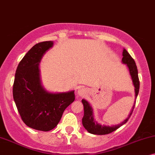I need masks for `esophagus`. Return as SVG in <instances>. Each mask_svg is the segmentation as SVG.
<instances>
[{
    "mask_svg": "<svg viewBox=\"0 0 155 155\" xmlns=\"http://www.w3.org/2000/svg\"><path fill=\"white\" fill-rule=\"evenodd\" d=\"M86 91L83 88H79V91H78V94H79V96H84V95L86 94Z\"/></svg>",
    "mask_w": 155,
    "mask_h": 155,
    "instance_id": "obj_1",
    "label": "esophagus"
}]
</instances>
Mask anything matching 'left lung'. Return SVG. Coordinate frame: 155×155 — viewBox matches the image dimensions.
<instances>
[{"label": "left lung", "instance_id": "left-lung-1", "mask_svg": "<svg viewBox=\"0 0 155 155\" xmlns=\"http://www.w3.org/2000/svg\"><path fill=\"white\" fill-rule=\"evenodd\" d=\"M123 59L122 61L123 64H127L128 67L130 74L132 80H133V85L135 86V98H137L138 93H139L140 89V81L139 78H138V71L137 68L136 66L135 61L134 59L132 58V57L130 55V54L127 52L125 49H123ZM82 104L84 105V115L83 118H82V123H83L84 127L87 130L88 133L94 134V135H106L109 134L112 132L118 129L120 127L122 126L127 122L130 117L132 113L133 112L134 108H135V105L133 107L130 113L129 116L126 119L121 123L120 124L117 125H113V126H106V125H101L98 124L95 121L94 118V114H93V109L91 107L90 104H88V101H86L84 99H82L81 101Z\"/></svg>", "mask_w": 155, "mask_h": 155}]
</instances>
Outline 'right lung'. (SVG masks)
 I'll return each mask as SVG.
<instances>
[{"label": "right lung", "instance_id": "1", "mask_svg": "<svg viewBox=\"0 0 155 155\" xmlns=\"http://www.w3.org/2000/svg\"><path fill=\"white\" fill-rule=\"evenodd\" d=\"M52 46V41L42 42L28 51L16 69L13 87L14 101L25 124L45 132L57 126L64 111L75 100L74 91L53 94L41 85L39 63Z\"/></svg>", "mask_w": 155, "mask_h": 155}]
</instances>
